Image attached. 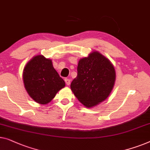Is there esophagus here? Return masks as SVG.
<instances>
[{"label":"esophagus","instance_id":"esophagus-1","mask_svg":"<svg viewBox=\"0 0 150 150\" xmlns=\"http://www.w3.org/2000/svg\"><path fill=\"white\" fill-rule=\"evenodd\" d=\"M65 82H66V84L67 85H70V80L68 79H65Z\"/></svg>","mask_w":150,"mask_h":150}]
</instances>
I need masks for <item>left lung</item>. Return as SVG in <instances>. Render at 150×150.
<instances>
[{"label":"left lung","mask_w":150,"mask_h":150,"mask_svg":"<svg viewBox=\"0 0 150 150\" xmlns=\"http://www.w3.org/2000/svg\"><path fill=\"white\" fill-rule=\"evenodd\" d=\"M77 71L70 88L82 105L93 108L109 97L115 84L116 71L107 57L93 51L79 60Z\"/></svg>","instance_id":"left-lung-1"}]
</instances>
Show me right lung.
Masks as SVG:
<instances>
[{
    "instance_id": "right-lung-1",
    "label": "right lung",
    "mask_w": 150,
    "mask_h": 150,
    "mask_svg": "<svg viewBox=\"0 0 150 150\" xmlns=\"http://www.w3.org/2000/svg\"><path fill=\"white\" fill-rule=\"evenodd\" d=\"M24 87L36 103L46 105L66 86L64 80L53 68L52 60L38 55L32 57L23 71Z\"/></svg>"
}]
</instances>
